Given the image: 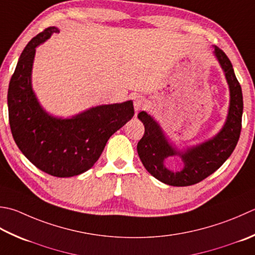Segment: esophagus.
I'll return each mask as SVG.
<instances>
[{
	"instance_id": "esophagus-1",
	"label": "esophagus",
	"mask_w": 255,
	"mask_h": 255,
	"mask_svg": "<svg viewBox=\"0 0 255 255\" xmlns=\"http://www.w3.org/2000/svg\"><path fill=\"white\" fill-rule=\"evenodd\" d=\"M133 106H134V111H136V114L143 109L144 107V99L141 96H136L133 99Z\"/></svg>"
}]
</instances>
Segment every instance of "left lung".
Wrapping results in <instances>:
<instances>
[{
    "instance_id": "1",
    "label": "left lung",
    "mask_w": 255,
    "mask_h": 255,
    "mask_svg": "<svg viewBox=\"0 0 255 255\" xmlns=\"http://www.w3.org/2000/svg\"><path fill=\"white\" fill-rule=\"evenodd\" d=\"M214 55L226 74L230 88V107L221 131L198 146L179 151L168 142L161 127L146 112L138 114L144 126V133L137 144L138 156L146 170L169 186L186 187L202 181L220 168L231 156L239 141L242 127L243 96L241 85L234 74L232 64L222 49L214 46ZM179 155L185 163L181 172L173 173L164 166V159Z\"/></svg>"
}]
</instances>
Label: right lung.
Here are the masks:
<instances>
[{
  "label": "right lung",
  "mask_w": 255,
  "mask_h": 255,
  "mask_svg": "<svg viewBox=\"0 0 255 255\" xmlns=\"http://www.w3.org/2000/svg\"><path fill=\"white\" fill-rule=\"evenodd\" d=\"M57 27L45 28L24 48L7 92L8 122L22 153L39 170L67 178L91 169L113 133L134 115L131 101L93 107L72 118H56L41 107L32 89L35 51Z\"/></svg>",
  "instance_id": "add662e5"
}]
</instances>
